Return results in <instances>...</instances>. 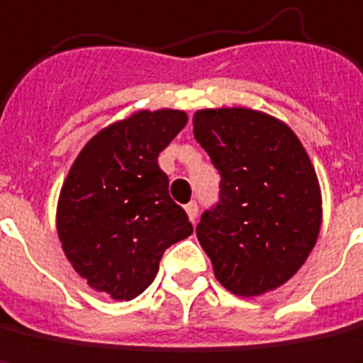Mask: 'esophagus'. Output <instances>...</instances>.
<instances>
[{
	"label": "esophagus",
	"mask_w": 363,
	"mask_h": 363,
	"mask_svg": "<svg viewBox=\"0 0 363 363\" xmlns=\"http://www.w3.org/2000/svg\"><path fill=\"white\" fill-rule=\"evenodd\" d=\"M186 213H187V217L191 219V223H196V219H197V203H196V201L187 203Z\"/></svg>",
	"instance_id": "obj_1"
}]
</instances>
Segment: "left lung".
<instances>
[{
	"mask_svg": "<svg viewBox=\"0 0 363 363\" xmlns=\"http://www.w3.org/2000/svg\"><path fill=\"white\" fill-rule=\"evenodd\" d=\"M194 134L221 174V203L196 229L215 279L237 296L279 289L306 262L322 227L311 156L289 124L247 106L197 110Z\"/></svg>",
	"mask_w": 363,
	"mask_h": 363,
	"instance_id": "obj_1",
	"label": "left lung"
}]
</instances>
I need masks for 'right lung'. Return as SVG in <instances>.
I'll use <instances>...</instances> for the list:
<instances>
[{
  "label": "right lung",
  "mask_w": 363,
  "mask_h": 363,
  "mask_svg": "<svg viewBox=\"0 0 363 363\" xmlns=\"http://www.w3.org/2000/svg\"><path fill=\"white\" fill-rule=\"evenodd\" d=\"M186 124L184 110H136L96 132L72 162L57 201V235L92 291L136 298L167 247L194 233L157 166Z\"/></svg>",
  "instance_id": "add662e5"
}]
</instances>
